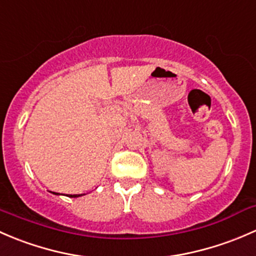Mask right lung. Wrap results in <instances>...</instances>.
Segmentation results:
<instances>
[{"label": "right lung", "mask_w": 256, "mask_h": 256, "mask_svg": "<svg viewBox=\"0 0 256 256\" xmlns=\"http://www.w3.org/2000/svg\"><path fill=\"white\" fill-rule=\"evenodd\" d=\"M54 194H55V192H52ZM81 194H70V197H80Z\"/></svg>", "instance_id": "obj_1"}]
</instances>
